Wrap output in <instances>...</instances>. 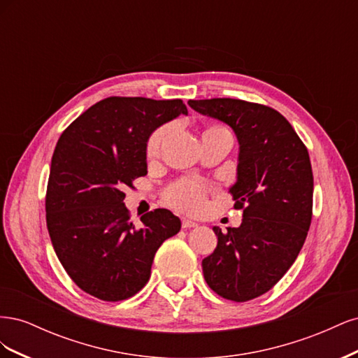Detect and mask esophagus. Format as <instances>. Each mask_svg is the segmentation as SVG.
I'll use <instances>...</instances> for the list:
<instances>
[{
	"mask_svg": "<svg viewBox=\"0 0 358 358\" xmlns=\"http://www.w3.org/2000/svg\"><path fill=\"white\" fill-rule=\"evenodd\" d=\"M194 227H197V222L191 220H182V229H194Z\"/></svg>",
	"mask_w": 358,
	"mask_h": 358,
	"instance_id": "esophagus-1",
	"label": "esophagus"
}]
</instances>
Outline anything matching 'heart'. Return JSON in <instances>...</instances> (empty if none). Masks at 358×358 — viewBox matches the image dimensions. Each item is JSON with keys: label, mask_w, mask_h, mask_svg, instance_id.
I'll return each instance as SVG.
<instances>
[{"label": "heart", "mask_w": 358, "mask_h": 358, "mask_svg": "<svg viewBox=\"0 0 358 358\" xmlns=\"http://www.w3.org/2000/svg\"><path fill=\"white\" fill-rule=\"evenodd\" d=\"M169 134V125H161L154 129L146 140V155L149 158L157 157L162 148V143L166 142ZM209 134H230L221 125H210L204 129L203 136ZM208 185L200 180L194 179H180L173 182L162 194L164 203L170 208L185 212V213H200L206 206V197H208Z\"/></svg>", "instance_id": "b5f03b06"}]
</instances>
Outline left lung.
<instances>
[{"mask_svg":"<svg viewBox=\"0 0 358 358\" xmlns=\"http://www.w3.org/2000/svg\"><path fill=\"white\" fill-rule=\"evenodd\" d=\"M201 115L229 124L241 145L230 194L243 210L241 227L218 236L203 275L216 294L248 301L272 289L296 262L312 221L309 152L287 119L272 107L237 99L189 100Z\"/></svg>","mask_w":358,"mask_h":358,"instance_id":"left-lung-1","label":"left lung"}]
</instances>
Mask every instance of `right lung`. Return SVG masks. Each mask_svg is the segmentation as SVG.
I'll return each instance as SVG.
<instances>
[{"instance_id": "1", "label": "right lung", "mask_w": 358, "mask_h": 358, "mask_svg": "<svg viewBox=\"0 0 358 358\" xmlns=\"http://www.w3.org/2000/svg\"><path fill=\"white\" fill-rule=\"evenodd\" d=\"M180 113L182 100L109 96L64 129L52 157L46 224L57 257L73 282L104 301L142 289L155 252L180 230L167 209L129 220L124 188L148 175L146 140Z\"/></svg>"}]
</instances>
